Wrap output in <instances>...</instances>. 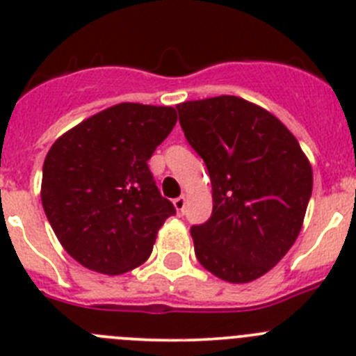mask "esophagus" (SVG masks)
<instances>
[{
    "label": "esophagus",
    "instance_id": "esophagus-1",
    "mask_svg": "<svg viewBox=\"0 0 356 356\" xmlns=\"http://www.w3.org/2000/svg\"><path fill=\"white\" fill-rule=\"evenodd\" d=\"M174 206L179 213H184V208H186V199H184V197H177V199L174 200Z\"/></svg>",
    "mask_w": 356,
    "mask_h": 356
}]
</instances>
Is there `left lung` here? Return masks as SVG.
<instances>
[{"instance_id": "left-lung-1", "label": "left lung", "mask_w": 356, "mask_h": 356, "mask_svg": "<svg viewBox=\"0 0 356 356\" xmlns=\"http://www.w3.org/2000/svg\"><path fill=\"white\" fill-rule=\"evenodd\" d=\"M190 147L206 163L213 211L191 225L195 256L229 283L270 270L293 245L312 197V166L276 116L238 97L177 105Z\"/></svg>"}]
</instances>
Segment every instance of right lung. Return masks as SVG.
<instances>
[{"mask_svg":"<svg viewBox=\"0 0 356 356\" xmlns=\"http://www.w3.org/2000/svg\"><path fill=\"white\" fill-rule=\"evenodd\" d=\"M175 122L172 107L118 104L51 145L42 166V208L80 265L116 276L147 261L159 227L175 215L148 159Z\"/></svg>","mask_w":356,"mask_h":356,"instance_id":"1","label":"right lung"}]
</instances>
